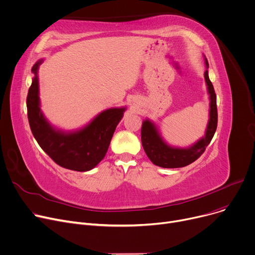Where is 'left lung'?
<instances>
[{
    "instance_id": "obj_1",
    "label": "left lung",
    "mask_w": 255,
    "mask_h": 255,
    "mask_svg": "<svg viewBox=\"0 0 255 255\" xmlns=\"http://www.w3.org/2000/svg\"><path fill=\"white\" fill-rule=\"evenodd\" d=\"M205 58L206 69H208V61ZM204 78L209 94V120L205 135L188 147H178L168 144L160 133L159 128L154 122L145 119L141 127V143L148 159L162 168H180L188 166L195 162L206 149L210 143L217 127V108L216 95L213 85L209 80L208 70L204 73Z\"/></svg>"
}]
</instances>
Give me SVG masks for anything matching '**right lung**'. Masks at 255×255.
<instances>
[{
  "label": "right lung",
  "instance_id": "add662e5",
  "mask_svg": "<svg viewBox=\"0 0 255 255\" xmlns=\"http://www.w3.org/2000/svg\"><path fill=\"white\" fill-rule=\"evenodd\" d=\"M43 61L38 60L31 67L33 78L26 98L27 118L33 137L59 166L75 171H89L105 158L126 108L103 111L77 130L64 131L54 127L41 111L38 71Z\"/></svg>",
  "mask_w": 255,
  "mask_h": 255
}]
</instances>
